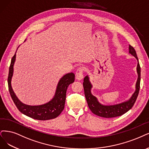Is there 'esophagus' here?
Returning a JSON list of instances; mask_svg holds the SVG:
<instances>
[{
	"label": "esophagus",
	"mask_w": 149,
	"mask_h": 149,
	"mask_svg": "<svg viewBox=\"0 0 149 149\" xmlns=\"http://www.w3.org/2000/svg\"><path fill=\"white\" fill-rule=\"evenodd\" d=\"M84 78V69L79 68L76 72V79L78 80H81Z\"/></svg>",
	"instance_id": "1"
}]
</instances>
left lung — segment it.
Returning a JSON list of instances; mask_svg holds the SVG:
<instances>
[{
    "mask_svg": "<svg viewBox=\"0 0 149 149\" xmlns=\"http://www.w3.org/2000/svg\"><path fill=\"white\" fill-rule=\"evenodd\" d=\"M129 53L133 55L138 61V58L137 57L135 49L131 45H129ZM136 70L137 73V80L136 84L135 91L128 100L117 104H113V105H104L99 101L97 98L91 93L93 85L90 80L89 76L86 75L85 77L83 84L84 93L88 105L91 111L94 114L101 117L113 118L121 116L130 111L136 102L140 89L141 68L139 63H137Z\"/></svg>",
    "mask_w": 149,
    "mask_h": 149,
    "instance_id": "8db88e82",
    "label": "left lung"
}]
</instances>
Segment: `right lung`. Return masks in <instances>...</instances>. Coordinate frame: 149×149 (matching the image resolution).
I'll return each mask as SVG.
<instances>
[{
  "label": "right lung",
  "mask_w": 149,
  "mask_h": 149,
  "mask_svg": "<svg viewBox=\"0 0 149 149\" xmlns=\"http://www.w3.org/2000/svg\"><path fill=\"white\" fill-rule=\"evenodd\" d=\"M16 53L11 61L8 85L10 94L16 107L22 113L36 120H47L56 118L64 108L66 91L69 85L74 81V74L72 72L68 73L60 79L57 85L55 94L50 101L41 105H27L20 101L16 96L12 86V79L13 75V66L16 60Z\"/></svg>",
  "instance_id": "1"
}]
</instances>
